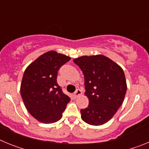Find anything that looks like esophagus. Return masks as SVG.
<instances>
[{"instance_id":"esophagus-1","label":"esophagus","mask_w":149,"mask_h":149,"mask_svg":"<svg viewBox=\"0 0 149 149\" xmlns=\"http://www.w3.org/2000/svg\"><path fill=\"white\" fill-rule=\"evenodd\" d=\"M81 94H82V91L80 89H77V90L74 92V95L75 96V97H78V96L81 95Z\"/></svg>"}]
</instances>
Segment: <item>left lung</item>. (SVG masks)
Instances as JSON below:
<instances>
[{"instance_id":"obj_1","label":"left lung","mask_w":149,"mask_h":149,"mask_svg":"<svg viewBox=\"0 0 149 149\" xmlns=\"http://www.w3.org/2000/svg\"><path fill=\"white\" fill-rule=\"evenodd\" d=\"M84 73L89 105L81 109L83 120L92 125L108 122L120 107L127 91L122 68L103 55L83 56L73 60Z\"/></svg>"}]
</instances>
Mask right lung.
Wrapping results in <instances>:
<instances>
[{
    "label": "right lung",
    "mask_w": 149,
    "mask_h": 149,
    "mask_svg": "<svg viewBox=\"0 0 149 149\" xmlns=\"http://www.w3.org/2000/svg\"><path fill=\"white\" fill-rule=\"evenodd\" d=\"M70 59L56 51H48L24 71L21 95L29 113L39 122L49 124L59 121L70 101L56 81L59 69Z\"/></svg>",
    "instance_id": "1"
}]
</instances>
